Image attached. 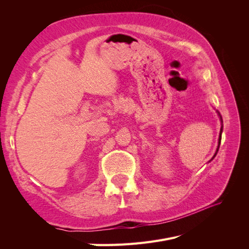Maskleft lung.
I'll return each instance as SVG.
<instances>
[{
  "label": "left lung",
  "mask_w": 249,
  "mask_h": 249,
  "mask_svg": "<svg viewBox=\"0 0 249 249\" xmlns=\"http://www.w3.org/2000/svg\"><path fill=\"white\" fill-rule=\"evenodd\" d=\"M217 113H218V115H219V117H220V120H221V129H220V134H219V139H218V146H217V149H216V153H215V155H214V157L212 158V159L211 160H213L214 158H215V156L217 155V152H218V149H219V145H220V141H221V134H222V131H223V124H222V117H221V115H220V113L217 111Z\"/></svg>",
  "instance_id": "left-lung-1"
}]
</instances>
